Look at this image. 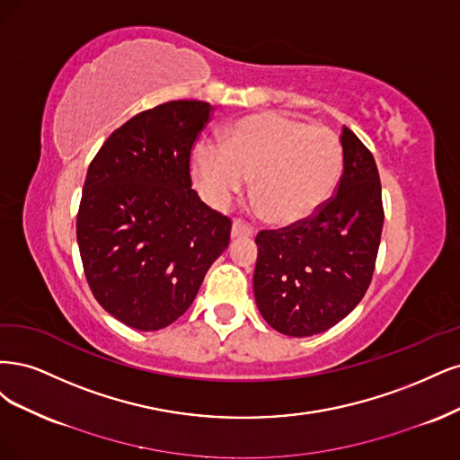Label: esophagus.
<instances>
[{
  "label": "esophagus",
  "mask_w": 460,
  "mask_h": 460,
  "mask_svg": "<svg viewBox=\"0 0 460 460\" xmlns=\"http://www.w3.org/2000/svg\"><path fill=\"white\" fill-rule=\"evenodd\" d=\"M256 229L244 224L243 219H234L233 221V227H231V236H254Z\"/></svg>",
  "instance_id": "34e87169"
}]
</instances>
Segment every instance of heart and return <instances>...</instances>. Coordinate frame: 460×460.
Listing matches in <instances>:
<instances>
[{"label": "heart", "mask_w": 460, "mask_h": 460, "mask_svg": "<svg viewBox=\"0 0 460 460\" xmlns=\"http://www.w3.org/2000/svg\"><path fill=\"white\" fill-rule=\"evenodd\" d=\"M344 151L329 128L279 112L246 116L224 136V149L199 143L192 172L206 197L227 204L254 180L252 200L275 226H294L317 214L338 185Z\"/></svg>", "instance_id": "obj_1"}]
</instances>
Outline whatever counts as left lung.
I'll return each mask as SVG.
<instances>
[{
	"instance_id": "8db88e82",
	"label": "left lung",
	"mask_w": 460,
	"mask_h": 460,
	"mask_svg": "<svg viewBox=\"0 0 460 460\" xmlns=\"http://www.w3.org/2000/svg\"><path fill=\"white\" fill-rule=\"evenodd\" d=\"M340 143L344 170L323 208L300 224L256 236V304L287 336L334 327L363 300L375 273L384 226L378 168L349 128H342Z\"/></svg>"
}]
</instances>
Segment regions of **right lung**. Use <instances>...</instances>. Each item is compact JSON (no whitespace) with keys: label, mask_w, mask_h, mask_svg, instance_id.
<instances>
[{"label":"right lung","mask_w":460,"mask_h":460,"mask_svg":"<svg viewBox=\"0 0 460 460\" xmlns=\"http://www.w3.org/2000/svg\"><path fill=\"white\" fill-rule=\"evenodd\" d=\"M214 107L170 101L114 129L85 175L76 236L95 300L137 331L180 319L229 244L231 219L190 189Z\"/></svg>","instance_id":"add662e5"}]
</instances>
